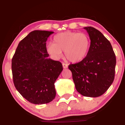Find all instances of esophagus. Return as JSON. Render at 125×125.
<instances>
[{"label":"esophagus","instance_id":"esophagus-1","mask_svg":"<svg viewBox=\"0 0 125 125\" xmlns=\"http://www.w3.org/2000/svg\"><path fill=\"white\" fill-rule=\"evenodd\" d=\"M62 66H63V68H64V69H66V68H68V65L66 64H65V63H62Z\"/></svg>","mask_w":125,"mask_h":125}]
</instances>
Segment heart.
I'll list each match as a JSON object with an SVG mask.
<instances>
[{
	"mask_svg": "<svg viewBox=\"0 0 125 125\" xmlns=\"http://www.w3.org/2000/svg\"><path fill=\"white\" fill-rule=\"evenodd\" d=\"M90 45L89 37L84 33L65 31L53 37V43L47 44V51L54 59H59L64 51L65 57L72 62H78L84 59Z\"/></svg>",
	"mask_w": 125,
	"mask_h": 125,
	"instance_id": "heart-1",
	"label": "heart"
}]
</instances>
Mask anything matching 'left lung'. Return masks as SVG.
<instances>
[{"label":"left lung","mask_w":125,"mask_h":125,"mask_svg":"<svg viewBox=\"0 0 125 125\" xmlns=\"http://www.w3.org/2000/svg\"><path fill=\"white\" fill-rule=\"evenodd\" d=\"M83 28L90 39L88 54L68 68L77 91L83 96L97 97L105 93L114 81L115 55L110 42L101 32L92 27Z\"/></svg>","instance_id":"obj_1"}]
</instances>
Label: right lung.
Masks as SVG:
<instances>
[{"instance_id":"add662e5","label":"right lung","mask_w":125,"mask_h":125,"mask_svg":"<svg viewBox=\"0 0 125 125\" xmlns=\"http://www.w3.org/2000/svg\"><path fill=\"white\" fill-rule=\"evenodd\" d=\"M52 31L36 30L20 41L12 59L13 81L17 90L31 103H49L56 97L54 83L63 68L48 59L46 42Z\"/></svg>"}]
</instances>
